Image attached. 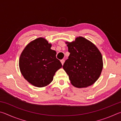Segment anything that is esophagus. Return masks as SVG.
<instances>
[{"instance_id":"34e87169","label":"esophagus","mask_w":121,"mask_h":121,"mask_svg":"<svg viewBox=\"0 0 121 121\" xmlns=\"http://www.w3.org/2000/svg\"><path fill=\"white\" fill-rule=\"evenodd\" d=\"M61 63H62V65H63V63H64V62H65V60H63V59H62V60H61Z\"/></svg>"}]
</instances>
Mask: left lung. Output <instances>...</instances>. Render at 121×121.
<instances>
[{"label":"left lung","mask_w":121,"mask_h":121,"mask_svg":"<svg viewBox=\"0 0 121 121\" xmlns=\"http://www.w3.org/2000/svg\"><path fill=\"white\" fill-rule=\"evenodd\" d=\"M70 55L63 68L73 86H89L99 78L103 68L101 53L95 44L82 37L72 42H66Z\"/></svg>","instance_id":"obj_1"}]
</instances>
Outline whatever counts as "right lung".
Masks as SVG:
<instances>
[{
    "instance_id": "right-lung-1",
    "label": "right lung",
    "mask_w": 121,
    "mask_h": 121,
    "mask_svg": "<svg viewBox=\"0 0 121 121\" xmlns=\"http://www.w3.org/2000/svg\"><path fill=\"white\" fill-rule=\"evenodd\" d=\"M51 46L45 38H37L26 46L20 56L19 67L22 75L36 87L48 85L56 71L62 66L56 58V51L51 50Z\"/></svg>"
}]
</instances>
